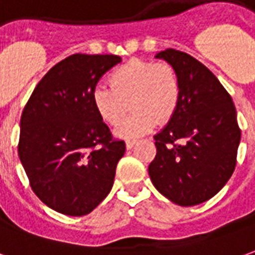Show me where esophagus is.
<instances>
[{"instance_id": "obj_1", "label": "esophagus", "mask_w": 255, "mask_h": 255, "mask_svg": "<svg viewBox=\"0 0 255 255\" xmlns=\"http://www.w3.org/2000/svg\"><path fill=\"white\" fill-rule=\"evenodd\" d=\"M134 145H136V140H126V148H128V150L133 148Z\"/></svg>"}]
</instances>
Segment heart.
Returning <instances> with one entry per match:
<instances>
[{
	"instance_id": "1",
	"label": "heart",
	"mask_w": 255,
	"mask_h": 255,
	"mask_svg": "<svg viewBox=\"0 0 255 255\" xmlns=\"http://www.w3.org/2000/svg\"><path fill=\"white\" fill-rule=\"evenodd\" d=\"M108 84L110 89L96 86L91 101L100 119L110 126L124 119L129 104L133 112L115 130L119 137H138L154 129L157 122H169L180 103V79L166 62L130 59L111 72Z\"/></svg>"
}]
</instances>
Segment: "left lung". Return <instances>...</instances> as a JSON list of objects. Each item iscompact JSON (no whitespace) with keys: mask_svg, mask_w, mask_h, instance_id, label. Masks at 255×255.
I'll use <instances>...</instances> for the list:
<instances>
[{"mask_svg":"<svg viewBox=\"0 0 255 255\" xmlns=\"http://www.w3.org/2000/svg\"><path fill=\"white\" fill-rule=\"evenodd\" d=\"M178 72L182 86L175 115L154 136L151 182L172 203L191 207L210 200L236 166L240 128L231 94L205 65L186 52H158Z\"/></svg>","mask_w":255,"mask_h":255,"instance_id":"1","label":"left lung"}]
</instances>
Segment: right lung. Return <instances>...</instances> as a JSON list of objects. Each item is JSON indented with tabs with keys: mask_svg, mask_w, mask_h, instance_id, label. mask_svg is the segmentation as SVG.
I'll return each instance as SVG.
<instances>
[{
	"mask_svg": "<svg viewBox=\"0 0 255 255\" xmlns=\"http://www.w3.org/2000/svg\"><path fill=\"white\" fill-rule=\"evenodd\" d=\"M121 61L73 54L45 73L24 105L19 158L31 190L54 211L86 215L112 189L126 147L100 119L91 91Z\"/></svg>",
	"mask_w": 255,
	"mask_h": 255,
	"instance_id": "1",
	"label": "right lung"
}]
</instances>
